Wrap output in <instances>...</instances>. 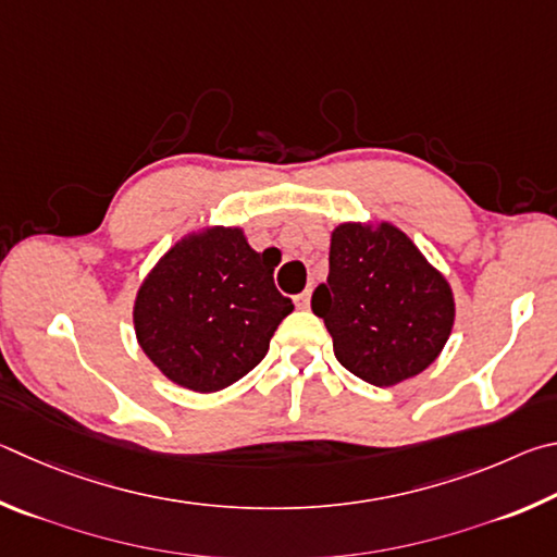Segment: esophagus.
Listing matches in <instances>:
<instances>
[{
	"label": "esophagus",
	"mask_w": 557,
	"mask_h": 557,
	"mask_svg": "<svg viewBox=\"0 0 557 557\" xmlns=\"http://www.w3.org/2000/svg\"><path fill=\"white\" fill-rule=\"evenodd\" d=\"M296 306H298L300 310H306V308L310 306V288H308V290H304V294H298V296H296Z\"/></svg>",
	"instance_id": "obj_1"
}]
</instances>
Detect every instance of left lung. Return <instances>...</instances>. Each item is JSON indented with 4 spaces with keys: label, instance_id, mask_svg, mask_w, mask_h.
Wrapping results in <instances>:
<instances>
[{
    "label": "left lung",
    "instance_id": "obj_1",
    "mask_svg": "<svg viewBox=\"0 0 557 557\" xmlns=\"http://www.w3.org/2000/svg\"><path fill=\"white\" fill-rule=\"evenodd\" d=\"M337 362L374 386L421 374L455 323L447 278L392 222H343L330 237V273L313 294Z\"/></svg>",
    "mask_w": 557,
    "mask_h": 557
}]
</instances>
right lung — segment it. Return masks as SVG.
I'll return each instance as SVG.
<instances>
[{
	"label": "right lung",
	"instance_id": "obj_1",
	"mask_svg": "<svg viewBox=\"0 0 557 557\" xmlns=\"http://www.w3.org/2000/svg\"><path fill=\"white\" fill-rule=\"evenodd\" d=\"M267 251L242 227L185 234L141 281L136 343L173 384L214 394L239 382L269 352L294 304L273 286Z\"/></svg>",
	"mask_w": 557,
	"mask_h": 557
}]
</instances>
